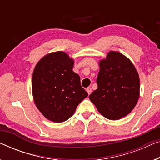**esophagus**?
<instances>
[{"label":"esophagus","instance_id":"esophagus-1","mask_svg":"<svg viewBox=\"0 0 160 160\" xmlns=\"http://www.w3.org/2000/svg\"><path fill=\"white\" fill-rule=\"evenodd\" d=\"M87 92H88V94H91L92 92V88H91V87H88V88H87Z\"/></svg>","mask_w":160,"mask_h":160}]
</instances>
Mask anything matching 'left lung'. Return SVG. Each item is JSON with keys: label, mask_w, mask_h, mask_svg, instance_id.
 Here are the masks:
<instances>
[{"label": "left lung", "mask_w": 160, "mask_h": 160, "mask_svg": "<svg viewBox=\"0 0 160 160\" xmlns=\"http://www.w3.org/2000/svg\"><path fill=\"white\" fill-rule=\"evenodd\" d=\"M97 89L89 96L106 118L115 120L130 113L139 97V77L130 60L111 51L99 62Z\"/></svg>", "instance_id": "obj_1"}]
</instances>
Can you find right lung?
<instances>
[{
    "label": "right lung",
    "mask_w": 160,
    "mask_h": 160,
    "mask_svg": "<svg viewBox=\"0 0 160 160\" xmlns=\"http://www.w3.org/2000/svg\"><path fill=\"white\" fill-rule=\"evenodd\" d=\"M73 66V61L66 52L58 51L44 56L34 68L32 83L34 103L51 121H66L88 96Z\"/></svg>",
    "instance_id": "obj_1"
}]
</instances>
